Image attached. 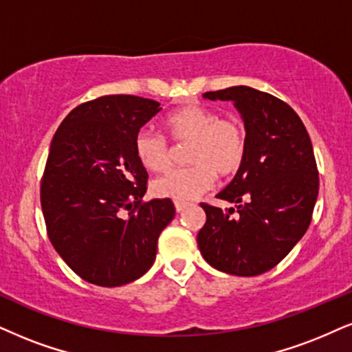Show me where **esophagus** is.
<instances>
[{
  "mask_svg": "<svg viewBox=\"0 0 352 352\" xmlns=\"http://www.w3.org/2000/svg\"><path fill=\"white\" fill-rule=\"evenodd\" d=\"M186 207H188V204H183V202H175V209L176 212H183Z\"/></svg>",
  "mask_w": 352,
  "mask_h": 352,
  "instance_id": "1",
  "label": "esophagus"
}]
</instances>
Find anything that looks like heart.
Listing matches in <instances>:
<instances>
[{
    "mask_svg": "<svg viewBox=\"0 0 352 352\" xmlns=\"http://www.w3.org/2000/svg\"><path fill=\"white\" fill-rule=\"evenodd\" d=\"M164 129L176 143H189L188 168L173 169L153 183L158 197L188 204L212 188L215 173L228 177L245 162L246 130L238 119H220L202 106H184L164 119ZM135 155L143 168L153 173L171 163V148L163 137L143 130L135 137Z\"/></svg>",
    "mask_w": 352,
    "mask_h": 352,
    "instance_id": "1",
    "label": "heart"
}]
</instances>
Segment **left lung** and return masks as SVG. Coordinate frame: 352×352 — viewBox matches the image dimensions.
I'll list each match as a JSON object with an SVG mask.
<instances>
[{"label":"left lung","mask_w":352,"mask_h":352,"mask_svg":"<svg viewBox=\"0 0 352 352\" xmlns=\"http://www.w3.org/2000/svg\"><path fill=\"white\" fill-rule=\"evenodd\" d=\"M210 101H232L245 124V162L217 197L230 209L201 204L197 233L207 263L233 276H259L279 264L309 228L318 197L314 146L297 112L250 86L210 91Z\"/></svg>","instance_id":"obj_1"}]
</instances>
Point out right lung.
Here are the masks:
<instances>
[{
    "mask_svg": "<svg viewBox=\"0 0 352 352\" xmlns=\"http://www.w3.org/2000/svg\"><path fill=\"white\" fill-rule=\"evenodd\" d=\"M160 111L151 99L102 96L75 107L52 138L41 186L47 233L91 284L119 287L145 274L175 217L171 199L142 202L148 175L135 137Z\"/></svg>",
    "mask_w": 352,
    "mask_h": 352,
    "instance_id": "obj_1",
    "label": "right lung"
}]
</instances>
